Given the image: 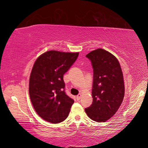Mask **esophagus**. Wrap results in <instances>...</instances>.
Wrapping results in <instances>:
<instances>
[{
	"instance_id": "obj_1",
	"label": "esophagus",
	"mask_w": 148,
	"mask_h": 148,
	"mask_svg": "<svg viewBox=\"0 0 148 148\" xmlns=\"http://www.w3.org/2000/svg\"><path fill=\"white\" fill-rule=\"evenodd\" d=\"M81 97H82V95L81 94H79L78 95H77V96L76 97L77 101H79L80 99H81Z\"/></svg>"
}]
</instances>
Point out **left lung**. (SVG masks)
Wrapping results in <instances>:
<instances>
[{"instance_id":"left-lung-1","label":"left lung","mask_w":148,"mask_h":148,"mask_svg":"<svg viewBox=\"0 0 148 148\" xmlns=\"http://www.w3.org/2000/svg\"><path fill=\"white\" fill-rule=\"evenodd\" d=\"M93 69L91 106L85 109L90 119L104 122L116 113L125 95L123 76L118 60L110 52L99 48L86 56Z\"/></svg>"}]
</instances>
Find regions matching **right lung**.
<instances>
[{
    "label": "right lung",
    "mask_w": 148,
    "mask_h": 148,
    "mask_svg": "<svg viewBox=\"0 0 148 148\" xmlns=\"http://www.w3.org/2000/svg\"><path fill=\"white\" fill-rule=\"evenodd\" d=\"M78 55L51 50L35 61L29 79V95L35 111L45 121L59 123L68 117L74 101L65 92L63 75Z\"/></svg>",
    "instance_id": "add662e5"
}]
</instances>
